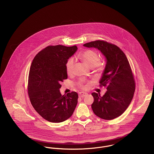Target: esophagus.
Instances as JSON below:
<instances>
[{
  "label": "esophagus",
  "instance_id": "1",
  "mask_svg": "<svg viewBox=\"0 0 154 154\" xmlns=\"http://www.w3.org/2000/svg\"><path fill=\"white\" fill-rule=\"evenodd\" d=\"M87 95V93L84 92H80L79 93V96L80 98H84Z\"/></svg>",
  "mask_w": 154,
  "mask_h": 154
}]
</instances>
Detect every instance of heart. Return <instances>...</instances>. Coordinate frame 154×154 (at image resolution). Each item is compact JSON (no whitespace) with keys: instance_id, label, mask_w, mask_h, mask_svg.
<instances>
[{"instance_id":"b5f03b06","label":"heart","mask_w":154,"mask_h":154,"mask_svg":"<svg viewBox=\"0 0 154 154\" xmlns=\"http://www.w3.org/2000/svg\"><path fill=\"white\" fill-rule=\"evenodd\" d=\"M78 57L83 62H84L90 67L94 69H100L102 66L101 63L99 60V55L98 53L91 49L85 50L78 55ZM75 65L74 59L69 58L66 63V69L67 73L69 75L72 74ZM85 81L84 79H80L78 82L79 85L82 88H85L84 83Z\"/></svg>"}]
</instances>
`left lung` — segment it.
Masks as SVG:
<instances>
[{"label": "left lung", "mask_w": 154, "mask_h": 154, "mask_svg": "<svg viewBox=\"0 0 154 154\" xmlns=\"http://www.w3.org/2000/svg\"><path fill=\"white\" fill-rule=\"evenodd\" d=\"M87 48L98 49L106 60L105 70L100 81V86L106 87L101 97L93 92L91 108L99 118L112 120L122 115L133 98L135 81L126 56L116 45L104 41H95L84 44Z\"/></svg>", "instance_id": "obj_1"}]
</instances>
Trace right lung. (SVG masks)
<instances>
[{"mask_svg": "<svg viewBox=\"0 0 154 154\" xmlns=\"http://www.w3.org/2000/svg\"><path fill=\"white\" fill-rule=\"evenodd\" d=\"M77 47L48 46L36 54L30 67L28 93L31 103L42 118L60 123L70 118L78 102V94L62 95L61 82L67 79L66 63Z\"/></svg>", "mask_w": 154, "mask_h": 154, "instance_id": "right-lung-1", "label": "right lung"}]
</instances>
